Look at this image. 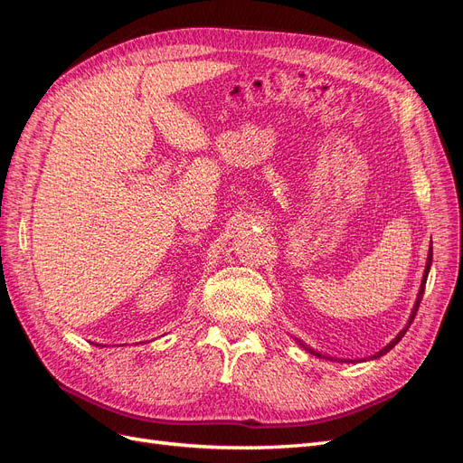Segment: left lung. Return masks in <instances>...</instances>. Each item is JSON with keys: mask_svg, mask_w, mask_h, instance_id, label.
<instances>
[{"mask_svg": "<svg viewBox=\"0 0 463 463\" xmlns=\"http://www.w3.org/2000/svg\"><path fill=\"white\" fill-rule=\"evenodd\" d=\"M430 264H432V247H429V257H427V264H425V272H423V279H421V288H419V293H417V299H415V305H413V309H411V315H410V320H408V325H405V328L403 330H400V334L396 335L394 340H392L388 345H384L381 352H376L374 355H371V359H378V357H383V355H386L392 347H394L402 338H403V334L408 332V328H410V325L413 322V318H415V313H417V307H419V303H421V299H423V291H425V284H427V276H429V270H430ZM299 345L301 347H305L301 342H299ZM307 352H311V354H315V355H318V357H326V359H332V357H328V355H322V354H318V352H315V349H311V347H305ZM338 361H352V359H338Z\"/></svg>", "mask_w": 463, "mask_h": 463, "instance_id": "left-lung-1", "label": "left lung"}]
</instances>
